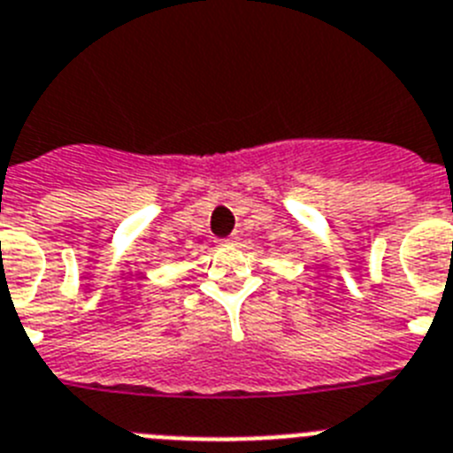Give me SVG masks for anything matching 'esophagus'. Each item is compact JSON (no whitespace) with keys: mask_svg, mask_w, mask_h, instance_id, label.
<instances>
[{"mask_svg":"<svg viewBox=\"0 0 453 453\" xmlns=\"http://www.w3.org/2000/svg\"><path fill=\"white\" fill-rule=\"evenodd\" d=\"M235 241H238V238H235V235H231V238H224V241H219V245H235Z\"/></svg>","mask_w":453,"mask_h":453,"instance_id":"34e87169","label":"esophagus"}]
</instances>
